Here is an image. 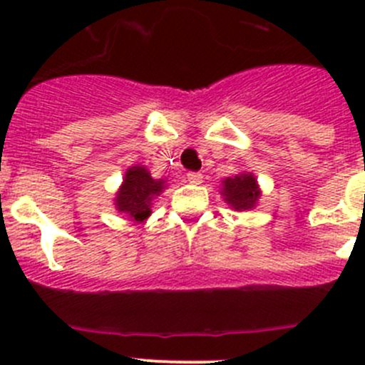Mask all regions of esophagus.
Listing matches in <instances>:
<instances>
[{
	"mask_svg": "<svg viewBox=\"0 0 365 365\" xmlns=\"http://www.w3.org/2000/svg\"><path fill=\"white\" fill-rule=\"evenodd\" d=\"M187 180L194 185H200V183H203V175L201 173H187Z\"/></svg>",
	"mask_w": 365,
	"mask_h": 365,
	"instance_id": "esophagus-1",
	"label": "esophagus"
}]
</instances>
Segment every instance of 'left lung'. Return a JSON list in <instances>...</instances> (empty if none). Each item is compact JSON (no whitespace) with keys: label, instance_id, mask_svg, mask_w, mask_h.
I'll return each mask as SVG.
<instances>
[{"label":"left lung","instance_id":"8db88e82","mask_svg":"<svg viewBox=\"0 0 365 365\" xmlns=\"http://www.w3.org/2000/svg\"><path fill=\"white\" fill-rule=\"evenodd\" d=\"M220 194L231 208L237 212H244V210H252L256 206L261 190L252 173H242L233 178L224 180Z\"/></svg>","mask_w":365,"mask_h":365}]
</instances>
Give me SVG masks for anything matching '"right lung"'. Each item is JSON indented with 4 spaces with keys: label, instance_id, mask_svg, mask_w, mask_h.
Masks as SVG:
<instances>
[{
    "label": "right lung",
    "instance_id": "obj_1",
    "mask_svg": "<svg viewBox=\"0 0 365 365\" xmlns=\"http://www.w3.org/2000/svg\"><path fill=\"white\" fill-rule=\"evenodd\" d=\"M165 189L164 180H153L145 165H132L125 173L123 183L114 197L118 212L143 222L152 213V201Z\"/></svg>",
    "mask_w": 365,
    "mask_h": 365
}]
</instances>
